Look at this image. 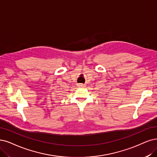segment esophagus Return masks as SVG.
Returning a JSON list of instances; mask_svg holds the SVG:
<instances>
[{
	"mask_svg": "<svg viewBox=\"0 0 157 157\" xmlns=\"http://www.w3.org/2000/svg\"><path fill=\"white\" fill-rule=\"evenodd\" d=\"M78 86H85V85H83L82 83H80V84L78 85Z\"/></svg>",
	"mask_w": 157,
	"mask_h": 157,
	"instance_id": "34e87169",
	"label": "esophagus"
}]
</instances>
